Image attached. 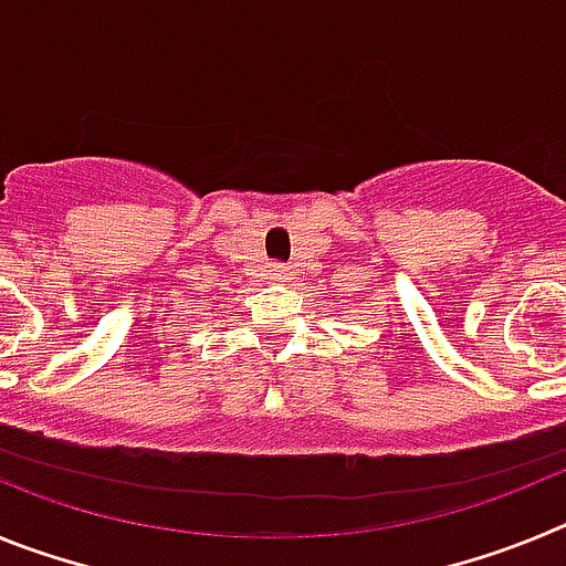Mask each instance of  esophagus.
I'll return each instance as SVG.
<instances>
[{"label":"esophagus","instance_id":"obj_1","mask_svg":"<svg viewBox=\"0 0 566 566\" xmlns=\"http://www.w3.org/2000/svg\"><path fill=\"white\" fill-rule=\"evenodd\" d=\"M286 272V266H274V274H283Z\"/></svg>","mask_w":566,"mask_h":566}]
</instances>
